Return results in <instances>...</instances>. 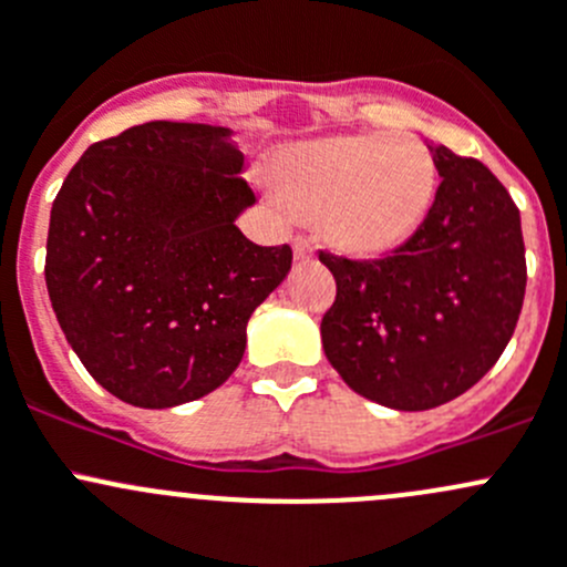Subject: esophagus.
Segmentation results:
<instances>
[{
  "label": "esophagus",
  "instance_id": "esophagus-1",
  "mask_svg": "<svg viewBox=\"0 0 567 567\" xmlns=\"http://www.w3.org/2000/svg\"><path fill=\"white\" fill-rule=\"evenodd\" d=\"M291 250H295V259H297V261L313 259V245L308 243L306 237H297V240L291 243Z\"/></svg>",
  "mask_w": 567,
  "mask_h": 567
}]
</instances>
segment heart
Instances as JSON below:
<instances>
[{"label": "heart", "instance_id": "heart-1", "mask_svg": "<svg viewBox=\"0 0 567 567\" xmlns=\"http://www.w3.org/2000/svg\"><path fill=\"white\" fill-rule=\"evenodd\" d=\"M272 196L319 220L347 256H382L423 226L436 163L412 133H354L289 144L270 163Z\"/></svg>", "mask_w": 567, "mask_h": 567}]
</instances>
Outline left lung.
Masks as SVG:
<instances>
[{
    "mask_svg": "<svg viewBox=\"0 0 567 567\" xmlns=\"http://www.w3.org/2000/svg\"><path fill=\"white\" fill-rule=\"evenodd\" d=\"M429 144L442 183L423 226L393 254H319L338 284L322 319L330 365L363 399L423 412L458 399L505 352L527 286L522 218L475 157Z\"/></svg>",
    "mask_w": 567,
    "mask_h": 567,
    "instance_id": "obj_1",
    "label": "left lung"
}]
</instances>
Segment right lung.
Instances as JSON below:
<instances>
[{"mask_svg":"<svg viewBox=\"0 0 567 567\" xmlns=\"http://www.w3.org/2000/svg\"><path fill=\"white\" fill-rule=\"evenodd\" d=\"M235 131L155 120L97 142L51 207L45 286L97 384L142 410L213 393L240 365L250 313L291 248L237 229L254 207Z\"/></svg>","mask_w":567,"mask_h":567,"instance_id":"add662e5","label":"right lung"}]
</instances>
